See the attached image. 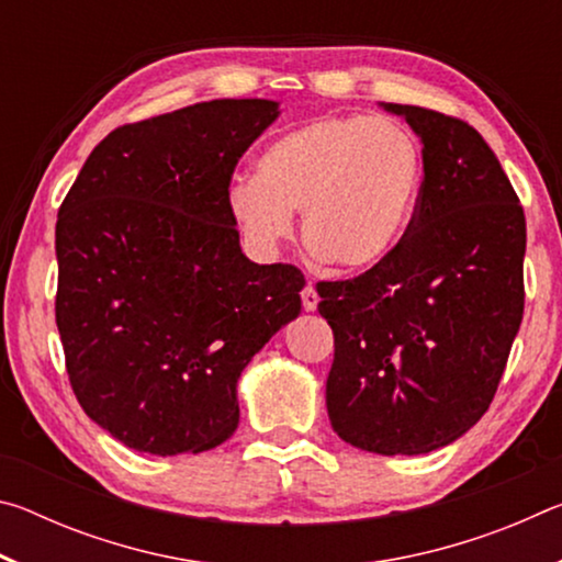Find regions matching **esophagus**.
I'll use <instances>...</instances> for the list:
<instances>
[{"mask_svg":"<svg viewBox=\"0 0 562 562\" xmlns=\"http://www.w3.org/2000/svg\"><path fill=\"white\" fill-rule=\"evenodd\" d=\"M317 304H319V294H317L315 288H312V284H307V288L302 290V307H304V312H317Z\"/></svg>","mask_w":562,"mask_h":562,"instance_id":"1","label":"esophagus"}]
</instances>
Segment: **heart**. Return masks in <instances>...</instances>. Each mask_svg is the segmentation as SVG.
Here are the masks:
<instances>
[{
    "label": "heart",
    "instance_id": "1",
    "mask_svg": "<svg viewBox=\"0 0 562 562\" xmlns=\"http://www.w3.org/2000/svg\"><path fill=\"white\" fill-rule=\"evenodd\" d=\"M424 154L389 116H325L262 148L255 176L227 186V213L260 258L280 250L302 211L310 252L339 272L386 262L412 231Z\"/></svg>",
    "mask_w": 562,
    "mask_h": 562
}]
</instances>
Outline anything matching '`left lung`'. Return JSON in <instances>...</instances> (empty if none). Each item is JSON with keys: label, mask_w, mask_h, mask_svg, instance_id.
Here are the masks:
<instances>
[{"label": "left lung", "mask_w": 562, "mask_h": 562, "mask_svg": "<svg viewBox=\"0 0 562 562\" xmlns=\"http://www.w3.org/2000/svg\"><path fill=\"white\" fill-rule=\"evenodd\" d=\"M382 109L422 140L424 190L392 258L317 284L335 331L327 414L361 451L418 456L461 439L493 402L522 319L526 215L469 123Z\"/></svg>", "instance_id": "1"}]
</instances>
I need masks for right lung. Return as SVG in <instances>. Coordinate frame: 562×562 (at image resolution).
Instances as JSON below:
<instances>
[{
    "instance_id": "add662e5",
    "label": "right lung",
    "mask_w": 562,
    "mask_h": 562,
    "mask_svg": "<svg viewBox=\"0 0 562 562\" xmlns=\"http://www.w3.org/2000/svg\"><path fill=\"white\" fill-rule=\"evenodd\" d=\"M280 116L215 99L111 131L56 221V327L91 422L148 456L201 453L240 422L237 379L300 315L292 265L245 258L227 213L237 160Z\"/></svg>"
}]
</instances>
